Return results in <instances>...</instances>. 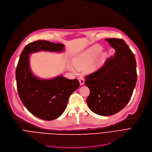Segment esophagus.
Masks as SVG:
<instances>
[{
	"label": "esophagus",
	"mask_w": 152,
	"mask_h": 152,
	"mask_svg": "<svg viewBox=\"0 0 152 152\" xmlns=\"http://www.w3.org/2000/svg\"><path fill=\"white\" fill-rule=\"evenodd\" d=\"M78 81L80 82V85H83L85 83V80L82 77H80L78 78Z\"/></svg>",
	"instance_id": "1"
}]
</instances>
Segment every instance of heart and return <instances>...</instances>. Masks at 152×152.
Here are the masks:
<instances>
[{"label": "heart", "mask_w": 152, "mask_h": 152, "mask_svg": "<svg viewBox=\"0 0 152 152\" xmlns=\"http://www.w3.org/2000/svg\"><path fill=\"white\" fill-rule=\"evenodd\" d=\"M102 50V47L99 45H94L86 49L75 57V67L78 70H83L91 64L88 68V72L90 73L96 72L103 66L106 59V53L102 52L99 54ZM70 69L72 71L76 72L75 69L72 66H70Z\"/></svg>", "instance_id": "b5f03b06"}]
</instances>
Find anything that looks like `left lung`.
Segmentation results:
<instances>
[{"mask_svg": "<svg viewBox=\"0 0 152 152\" xmlns=\"http://www.w3.org/2000/svg\"><path fill=\"white\" fill-rule=\"evenodd\" d=\"M115 50L99 70L86 77L90 93L86 99L90 110L101 115L118 113L131 99L137 82L134 54L124 40L105 39Z\"/></svg>", "mask_w": 152, "mask_h": 152, "instance_id": "obj_1", "label": "left lung"}]
</instances>
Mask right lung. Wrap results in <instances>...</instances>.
<instances>
[{"label":"right lung","mask_w":152,"mask_h":152,"mask_svg":"<svg viewBox=\"0 0 152 152\" xmlns=\"http://www.w3.org/2000/svg\"><path fill=\"white\" fill-rule=\"evenodd\" d=\"M64 45L45 40L30 43L21 52L16 70L17 90L21 102L36 117L54 120L66 110L69 98L80 83L77 78L70 80L60 75L45 79L36 76L30 68V54L48 51L62 53Z\"/></svg>","instance_id":"1"}]
</instances>
